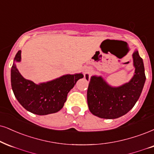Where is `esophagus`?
Instances as JSON below:
<instances>
[{
	"label": "esophagus",
	"instance_id": "esophagus-1",
	"mask_svg": "<svg viewBox=\"0 0 154 154\" xmlns=\"http://www.w3.org/2000/svg\"><path fill=\"white\" fill-rule=\"evenodd\" d=\"M90 73V70L89 69H85L84 70V76H86L87 74Z\"/></svg>",
	"mask_w": 154,
	"mask_h": 154
}]
</instances>
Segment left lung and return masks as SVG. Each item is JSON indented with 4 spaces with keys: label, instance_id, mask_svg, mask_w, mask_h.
<instances>
[{
    "label": "left lung",
    "instance_id": "1",
    "mask_svg": "<svg viewBox=\"0 0 154 154\" xmlns=\"http://www.w3.org/2000/svg\"><path fill=\"white\" fill-rule=\"evenodd\" d=\"M135 73L129 82L113 87L101 76L93 75L87 91L88 109L101 119H117L128 113L139 98L146 81L143 59L138 51L133 54ZM88 81V75H86Z\"/></svg>",
    "mask_w": 154,
    "mask_h": 154
}]
</instances>
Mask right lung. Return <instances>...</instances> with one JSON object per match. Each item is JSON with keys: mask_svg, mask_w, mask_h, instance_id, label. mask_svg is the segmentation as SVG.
<instances>
[{"mask_svg": "<svg viewBox=\"0 0 154 154\" xmlns=\"http://www.w3.org/2000/svg\"><path fill=\"white\" fill-rule=\"evenodd\" d=\"M21 51H18L11 68V86L16 99L25 109L40 116L56 113L62 109L68 92L73 88L82 73L62 75L61 77L35 84L22 76L15 62H20Z\"/></svg>", "mask_w": 154, "mask_h": 154, "instance_id": "obj_1", "label": "right lung"}]
</instances>
